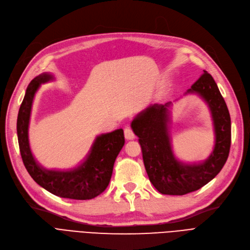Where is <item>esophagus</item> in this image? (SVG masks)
<instances>
[{"mask_svg": "<svg viewBox=\"0 0 250 250\" xmlns=\"http://www.w3.org/2000/svg\"><path fill=\"white\" fill-rule=\"evenodd\" d=\"M124 135H125V138H126L127 140H132V139L135 138V135H134V133H133V131H132V129L129 128V127L125 128V130H124Z\"/></svg>", "mask_w": 250, "mask_h": 250, "instance_id": "esophagus-1", "label": "esophagus"}]
</instances>
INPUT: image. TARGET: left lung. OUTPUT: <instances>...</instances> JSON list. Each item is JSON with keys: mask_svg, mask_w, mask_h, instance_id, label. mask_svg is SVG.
<instances>
[{"mask_svg": "<svg viewBox=\"0 0 250 250\" xmlns=\"http://www.w3.org/2000/svg\"><path fill=\"white\" fill-rule=\"evenodd\" d=\"M188 93L198 94L208 104L213 121L215 147L204 162L185 164L175 158L169 134L172 103L147 106L131 123L149 181L162 194L184 195L198 190L220 173L229 156L231 119L217 83L204 70V74L185 92Z\"/></svg>", "mask_w": 250, "mask_h": 250, "instance_id": "1", "label": "left lung"}]
</instances>
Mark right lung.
Returning <instances> with one entry per match:
<instances>
[{
    "label": "right lung",
    "instance_id": "obj_1",
    "mask_svg": "<svg viewBox=\"0 0 250 250\" xmlns=\"http://www.w3.org/2000/svg\"><path fill=\"white\" fill-rule=\"evenodd\" d=\"M50 73H42L31 80L17 118V135L21 158L32 179L47 191L63 198L86 200L97 197L108 187L116 158L125 138L123 129L99 135L86 160L69 171L47 170L35 161L28 140L31 106L41 84L54 80Z\"/></svg>",
    "mask_w": 250,
    "mask_h": 250
}]
</instances>
